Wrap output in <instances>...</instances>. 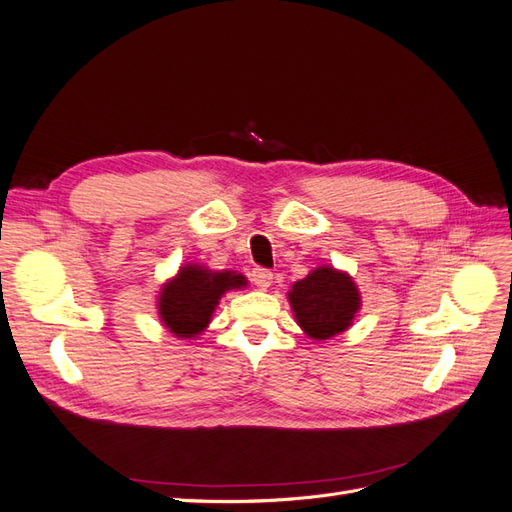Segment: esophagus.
<instances>
[{"label": "esophagus", "instance_id": "obj_1", "mask_svg": "<svg viewBox=\"0 0 512 512\" xmlns=\"http://www.w3.org/2000/svg\"><path fill=\"white\" fill-rule=\"evenodd\" d=\"M250 277H252V282L260 288V290H267L269 286H271V280H273V273L269 271V269H262V267H256V269H252V273H250Z\"/></svg>", "mask_w": 512, "mask_h": 512}]
</instances>
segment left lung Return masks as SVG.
<instances>
[{
    "mask_svg": "<svg viewBox=\"0 0 512 512\" xmlns=\"http://www.w3.org/2000/svg\"><path fill=\"white\" fill-rule=\"evenodd\" d=\"M299 327L314 339H329L346 331L359 312L361 297L346 273L318 267L288 292Z\"/></svg>",
    "mask_w": 512,
    "mask_h": 512,
    "instance_id": "1",
    "label": "left lung"
}]
</instances>
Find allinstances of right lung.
<instances>
[{
	"instance_id": "1",
	"label": "right lung",
	"mask_w": 512,
	"mask_h": 512,
	"mask_svg": "<svg viewBox=\"0 0 512 512\" xmlns=\"http://www.w3.org/2000/svg\"><path fill=\"white\" fill-rule=\"evenodd\" d=\"M245 277L232 271H207L188 265L160 294V318L177 337H196L211 320L215 305L230 288L245 286Z\"/></svg>"
}]
</instances>
